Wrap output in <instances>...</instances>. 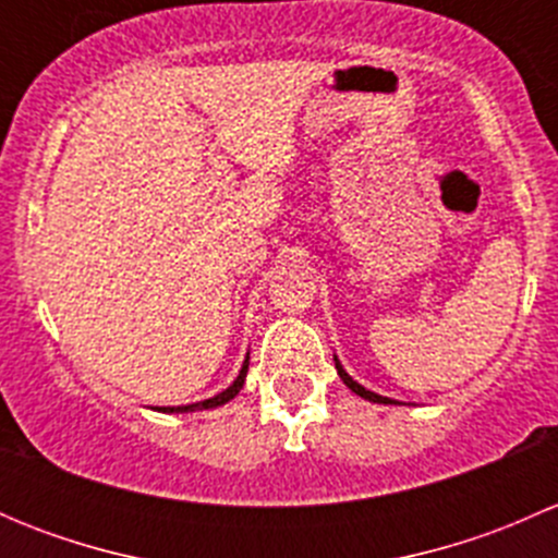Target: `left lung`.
I'll list each match as a JSON object with an SVG mask.
<instances>
[{
    "label": "left lung",
    "instance_id": "1",
    "mask_svg": "<svg viewBox=\"0 0 558 558\" xmlns=\"http://www.w3.org/2000/svg\"><path fill=\"white\" fill-rule=\"evenodd\" d=\"M335 367H337V375H340V378H342V384H345L348 388H351L353 393H359V397L369 399V402H378V404H397V402H393V399H388V397H380V393L369 391V388H364L362 384H356V380H353L351 375H348L345 369H342V364L337 362V359H335Z\"/></svg>",
    "mask_w": 558,
    "mask_h": 558
}]
</instances>
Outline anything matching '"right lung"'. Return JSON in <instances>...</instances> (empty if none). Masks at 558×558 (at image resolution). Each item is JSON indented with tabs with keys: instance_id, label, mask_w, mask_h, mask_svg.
<instances>
[{
	"instance_id": "add662e5",
	"label": "right lung",
	"mask_w": 558,
	"mask_h": 558,
	"mask_svg": "<svg viewBox=\"0 0 558 558\" xmlns=\"http://www.w3.org/2000/svg\"><path fill=\"white\" fill-rule=\"evenodd\" d=\"M245 375H247V356H245V364L243 369H240V375L234 378V384L229 388H223L221 393H216V397L210 399H202V402H194V404H180V408H159L161 413H194V410H210V408H221V404H227L229 399H234L240 393V388L245 384Z\"/></svg>"
}]
</instances>
